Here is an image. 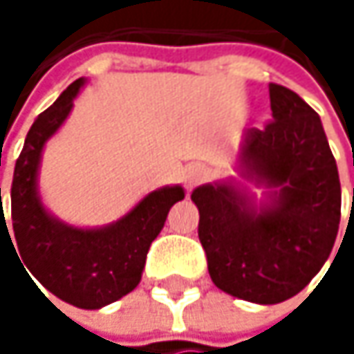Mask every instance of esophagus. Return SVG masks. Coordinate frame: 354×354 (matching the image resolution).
<instances>
[{"instance_id": "34e87169", "label": "esophagus", "mask_w": 354, "mask_h": 354, "mask_svg": "<svg viewBox=\"0 0 354 354\" xmlns=\"http://www.w3.org/2000/svg\"><path fill=\"white\" fill-rule=\"evenodd\" d=\"M205 178H207V170H205V166H201V164H190V166H186V168H184L182 182H184V186H186V188H194V186H196V184H201Z\"/></svg>"}]
</instances>
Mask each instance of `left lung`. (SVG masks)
Masks as SVG:
<instances>
[{"instance_id": "8db88e82", "label": "left lung", "mask_w": 354, "mask_h": 354, "mask_svg": "<svg viewBox=\"0 0 354 354\" xmlns=\"http://www.w3.org/2000/svg\"><path fill=\"white\" fill-rule=\"evenodd\" d=\"M272 120L244 133L242 176L268 188L256 205L230 182L203 184L198 240L213 283L252 304L297 295L328 260L340 223V180L318 112L293 90L270 84Z\"/></svg>"}]
</instances>
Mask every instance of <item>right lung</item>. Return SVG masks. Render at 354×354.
<instances>
[{
    "instance_id": "right-lung-1",
    "label": "right lung",
    "mask_w": 354,
    "mask_h": 354,
    "mask_svg": "<svg viewBox=\"0 0 354 354\" xmlns=\"http://www.w3.org/2000/svg\"><path fill=\"white\" fill-rule=\"evenodd\" d=\"M84 84V77L75 80L30 127L14 168L12 225L20 258L46 291L75 308L100 310L139 285L149 246L172 205L184 198V188H158L124 217L96 230L67 225L44 209L38 194L40 156L44 143L69 116ZM3 221L6 217L1 225Z\"/></svg>"
}]
</instances>
